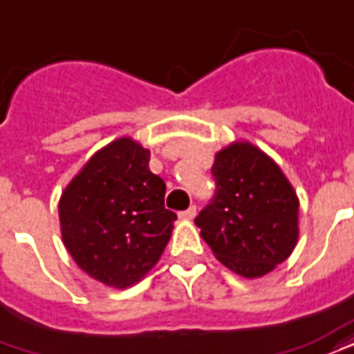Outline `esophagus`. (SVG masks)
Returning <instances> with one entry per match:
<instances>
[{
    "label": "esophagus",
    "mask_w": 354,
    "mask_h": 354,
    "mask_svg": "<svg viewBox=\"0 0 354 354\" xmlns=\"http://www.w3.org/2000/svg\"><path fill=\"white\" fill-rule=\"evenodd\" d=\"M197 216V208L195 206H189L187 210L180 212V219H184V221H193Z\"/></svg>",
    "instance_id": "34e87169"
}]
</instances>
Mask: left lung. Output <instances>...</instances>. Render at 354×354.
Masks as SVG:
<instances>
[{
    "label": "left lung",
    "instance_id": "1",
    "mask_svg": "<svg viewBox=\"0 0 354 354\" xmlns=\"http://www.w3.org/2000/svg\"><path fill=\"white\" fill-rule=\"evenodd\" d=\"M216 197L195 223L219 263L245 279L266 276L297 248V191L283 170L248 140L216 153Z\"/></svg>",
    "mask_w": 354,
    "mask_h": 354
}]
</instances>
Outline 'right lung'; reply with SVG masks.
Listing matches in <instances>:
<instances>
[{"label": "right lung", "mask_w": 354, "mask_h": 354, "mask_svg": "<svg viewBox=\"0 0 354 354\" xmlns=\"http://www.w3.org/2000/svg\"><path fill=\"white\" fill-rule=\"evenodd\" d=\"M148 165L150 150L135 138H116L86 161L59 197L64 245L80 270L106 287L140 281L174 229L165 182Z\"/></svg>", "instance_id": "1"}]
</instances>
